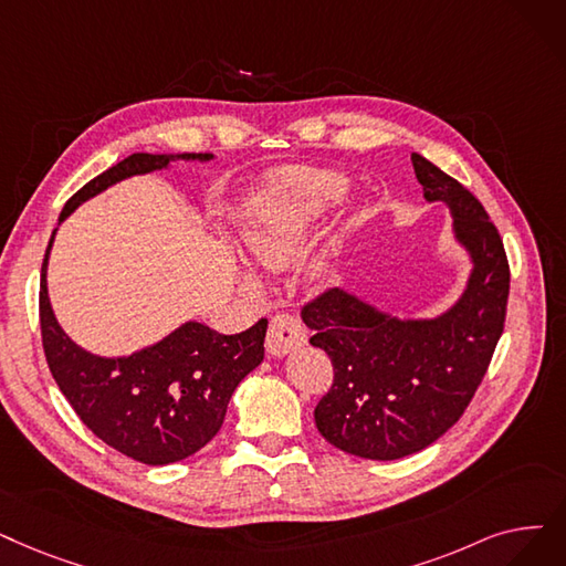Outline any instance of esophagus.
Masks as SVG:
<instances>
[{
    "label": "esophagus",
    "mask_w": 566,
    "mask_h": 566,
    "mask_svg": "<svg viewBox=\"0 0 566 566\" xmlns=\"http://www.w3.org/2000/svg\"><path fill=\"white\" fill-rule=\"evenodd\" d=\"M307 342L305 326L291 314H275L270 318L268 335H265V352L270 356H284L293 349L303 347Z\"/></svg>",
    "instance_id": "esophagus-1"
}]
</instances>
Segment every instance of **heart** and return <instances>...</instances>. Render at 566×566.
<instances>
[{
  "mask_svg": "<svg viewBox=\"0 0 566 566\" xmlns=\"http://www.w3.org/2000/svg\"><path fill=\"white\" fill-rule=\"evenodd\" d=\"M347 180L331 170L296 168L282 174L265 193L242 240L250 256L265 268H282L305 248L318 217L337 203ZM254 286V282H248Z\"/></svg>",
  "mask_w": 566,
  "mask_h": 566,
  "instance_id": "heart-1",
  "label": "heart"
}]
</instances>
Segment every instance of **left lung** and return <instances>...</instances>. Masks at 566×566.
Here are the masks:
<instances>
[{
    "label": "left lung",
    "mask_w": 566,
    "mask_h": 566,
    "mask_svg": "<svg viewBox=\"0 0 566 566\" xmlns=\"http://www.w3.org/2000/svg\"><path fill=\"white\" fill-rule=\"evenodd\" d=\"M428 201L451 206L474 270L462 298L432 322H400L339 289L301 310L310 344L333 363V384L314 423L344 453L398 460L430 447L458 423L481 386L504 331L509 259L497 227L472 191L411 153Z\"/></svg>",
    "instance_id": "1"
}]
</instances>
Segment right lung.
<instances>
[{
    "mask_svg": "<svg viewBox=\"0 0 566 566\" xmlns=\"http://www.w3.org/2000/svg\"><path fill=\"white\" fill-rule=\"evenodd\" d=\"M210 157L136 153L73 193L60 222L119 180L150 174L178 159ZM53 238L41 265V342L48 367L73 411L111 449L143 464L178 462L201 451L222 428L235 386L263 360L268 318H259L238 335L189 322L155 347L127 358L87 354L64 335L48 301L45 265Z\"/></svg>",
    "mask_w": 566,
    "mask_h": 566,
    "instance_id": "obj_1",
    "label": "right lung"
}]
</instances>
